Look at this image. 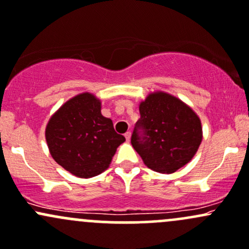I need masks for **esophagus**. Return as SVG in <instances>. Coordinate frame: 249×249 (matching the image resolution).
<instances>
[{
	"label": "esophagus",
	"mask_w": 249,
	"mask_h": 249,
	"mask_svg": "<svg viewBox=\"0 0 249 249\" xmlns=\"http://www.w3.org/2000/svg\"><path fill=\"white\" fill-rule=\"evenodd\" d=\"M130 136H132V133H130V132H127V133H125V134H124L125 140H127L128 142H129V141H130Z\"/></svg>",
	"instance_id": "34e87169"
}]
</instances>
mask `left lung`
<instances>
[{"label": "left lung", "instance_id": "left-lung-1", "mask_svg": "<svg viewBox=\"0 0 249 249\" xmlns=\"http://www.w3.org/2000/svg\"><path fill=\"white\" fill-rule=\"evenodd\" d=\"M139 111L130 142L146 166L168 175L188 164L203 139L197 114L183 101L162 91L149 93Z\"/></svg>", "mask_w": 249, "mask_h": 249}]
</instances>
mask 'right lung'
<instances>
[{
	"instance_id": "add662e5",
	"label": "right lung",
	"mask_w": 249,
	"mask_h": 249,
	"mask_svg": "<svg viewBox=\"0 0 249 249\" xmlns=\"http://www.w3.org/2000/svg\"><path fill=\"white\" fill-rule=\"evenodd\" d=\"M55 162L79 178L100 175L124 142L113 121L101 114V101L90 92L74 96L52 115L45 130Z\"/></svg>"
}]
</instances>
